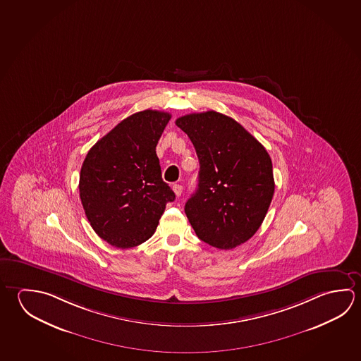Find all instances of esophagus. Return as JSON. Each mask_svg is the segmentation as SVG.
Segmentation results:
<instances>
[{
  "mask_svg": "<svg viewBox=\"0 0 361 361\" xmlns=\"http://www.w3.org/2000/svg\"><path fill=\"white\" fill-rule=\"evenodd\" d=\"M172 190H173V192H175V195L176 196H181V194H183V186L178 185V183H175V185L172 186Z\"/></svg>",
  "mask_w": 361,
  "mask_h": 361,
  "instance_id": "34e87169",
  "label": "esophagus"
}]
</instances>
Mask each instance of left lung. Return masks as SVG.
Listing matches in <instances>:
<instances>
[{
	"label": "left lung",
	"mask_w": 361,
	"mask_h": 361,
	"mask_svg": "<svg viewBox=\"0 0 361 361\" xmlns=\"http://www.w3.org/2000/svg\"><path fill=\"white\" fill-rule=\"evenodd\" d=\"M176 126L200 164L197 189L185 204L191 227L210 246H240L257 232L274 196L269 153L240 123L213 110L183 115Z\"/></svg>",
	"instance_id": "left-lung-1"
}]
</instances>
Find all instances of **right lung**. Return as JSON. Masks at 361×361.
Masks as SVG:
<instances>
[{"mask_svg": "<svg viewBox=\"0 0 361 361\" xmlns=\"http://www.w3.org/2000/svg\"><path fill=\"white\" fill-rule=\"evenodd\" d=\"M171 114L145 110L96 142L83 161L80 197L96 234L130 248L152 237L175 192L162 180L156 146Z\"/></svg>", "mask_w": 361, "mask_h": 361, "instance_id": "right-lung-1", "label": "right lung"}]
</instances>
